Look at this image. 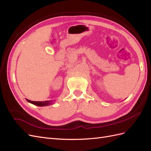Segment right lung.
<instances>
[{"mask_svg":"<svg viewBox=\"0 0 151 151\" xmlns=\"http://www.w3.org/2000/svg\"><path fill=\"white\" fill-rule=\"evenodd\" d=\"M26 100L28 102L33 104H35L36 106H48V105L52 104L54 101V100H53V101H31V100H29V99H26Z\"/></svg>","mask_w":151,"mask_h":151,"instance_id":"obj_1","label":"right lung"}]
</instances>
